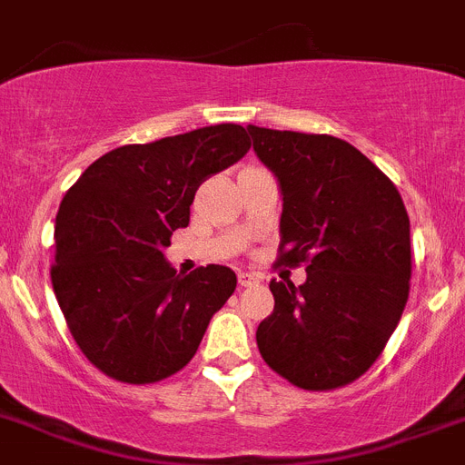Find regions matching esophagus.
I'll list each match as a JSON object with an SVG mask.
<instances>
[{"instance_id": "obj_1", "label": "esophagus", "mask_w": 465, "mask_h": 465, "mask_svg": "<svg viewBox=\"0 0 465 465\" xmlns=\"http://www.w3.org/2000/svg\"><path fill=\"white\" fill-rule=\"evenodd\" d=\"M237 280H240V287H253V284H259L261 277L256 272H240Z\"/></svg>"}]
</instances>
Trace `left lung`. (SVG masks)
Here are the masks:
<instances>
[{
  "mask_svg": "<svg viewBox=\"0 0 465 465\" xmlns=\"http://www.w3.org/2000/svg\"><path fill=\"white\" fill-rule=\"evenodd\" d=\"M282 188L275 308L256 329L265 364L303 391L348 386L379 360L410 299V216L398 188L351 143L249 124Z\"/></svg>",
  "mask_w": 465,
  "mask_h": 465,
  "instance_id": "obj_1",
  "label": "left lung"
}]
</instances>
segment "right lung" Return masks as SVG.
<instances>
[{
	"label": "right lung",
	"mask_w": 465,
	"mask_h": 465,
	"mask_svg": "<svg viewBox=\"0 0 465 465\" xmlns=\"http://www.w3.org/2000/svg\"><path fill=\"white\" fill-rule=\"evenodd\" d=\"M249 148L240 124L122 145L65 193L51 284L74 343L105 376L145 386L194 357L237 277L225 265L178 275L162 249L188 225L197 188Z\"/></svg>",
	"instance_id": "add662e5"
}]
</instances>
